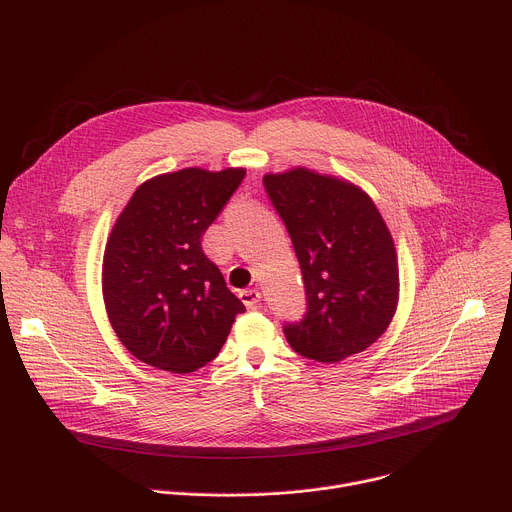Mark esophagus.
Instances as JSON below:
<instances>
[{
	"instance_id": "esophagus-1",
	"label": "esophagus",
	"mask_w": 512,
	"mask_h": 512,
	"mask_svg": "<svg viewBox=\"0 0 512 512\" xmlns=\"http://www.w3.org/2000/svg\"><path fill=\"white\" fill-rule=\"evenodd\" d=\"M239 298H241V302H243L249 310H255V308L259 306V302H261V294H259L257 289H245V291H241Z\"/></svg>"
}]
</instances>
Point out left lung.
Listing matches in <instances>:
<instances>
[{
    "label": "left lung",
    "instance_id": "obj_1",
    "mask_svg": "<svg viewBox=\"0 0 512 512\" xmlns=\"http://www.w3.org/2000/svg\"><path fill=\"white\" fill-rule=\"evenodd\" d=\"M265 192L294 245L306 314L283 334L298 354L338 362L389 328L399 300L391 233L367 192L306 168L267 174Z\"/></svg>",
    "mask_w": 512,
    "mask_h": 512
}]
</instances>
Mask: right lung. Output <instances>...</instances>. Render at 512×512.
Segmentation results:
<instances>
[{
  "label": "right lung",
  "mask_w": 512,
  "mask_h": 512,
  "mask_svg": "<svg viewBox=\"0 0 512 512\" xmlns=\"http://www.w3.org/2000/svg\"><path fill=\"white\" fill-rule=\"evenodd\" d=\"M243 178V168L156 176L117 218L103 257L105 308L123 346L150 367L178 375L204 367L245 312L202 251Z\"/></svg>",
  "instance_id": "1"
}]
</instances>
